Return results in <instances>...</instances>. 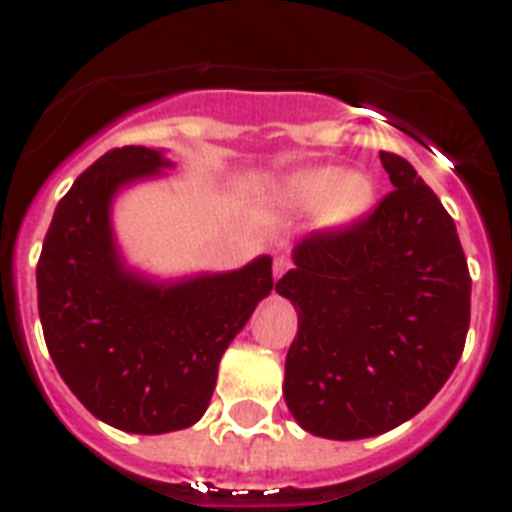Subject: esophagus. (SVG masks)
<instances>
[{
  "mask_svg": "<svg viewBox=\"0 0 512 512\" xmlns=\"http://www.w3.org/2000/svg\"><path fill=\"white\" fill-rule=\"evenodd\" d=\"M291 268V260H288V257H275L273 260V275H275V281H278V278H281L283 273H286V270Z\"/></svg>",
  "mask_w": 512,
  "mask_h": 512,
  "instance_id": "1",
  "label": "esophagus"
}]
</instances>
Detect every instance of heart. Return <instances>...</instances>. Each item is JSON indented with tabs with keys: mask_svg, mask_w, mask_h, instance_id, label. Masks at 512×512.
Wrapping results in <instances>:
<instances>
[{
	"mask_svg": "<svg viewBox=\"0 0 512 512\" xmlns=\"http://www.w3.org/2000/svg\"><path fill=\"white\" fill-rule=\"evenodd\" d=\"M275 195L291 206H319L324 226H342L353 221L371 198V182L355 172L337 167H309L288 172L275 182Z\"/></svg>",
	"mask_w": 512,
	"mask_h": 512,
	"instance_id": "b5f03b06",
	"label": "heart"
}]
</instances>
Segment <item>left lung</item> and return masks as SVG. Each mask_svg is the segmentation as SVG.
Masks as SVG:
<instances>
[{
	"mask_svg": "<svg viewBox=\"0 0 512 512\" xmlns=\"http://www.w3.org/2000/svg\"><path fill=\"white\" fill-rule=\"evenodd\" d=\"M394 185L348 229L293 247L275 291L299 314L283 397L332 441L397 428L441 391L469 330L471 278L456 224L407 159L381 151Z\"/></svg>",
	"mask_w": 512,
	"mask_h": 512,
	"instance_id": "obj_1",
	"label": "left lung"
}]
</instances>
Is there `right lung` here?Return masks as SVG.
Here are the masks:
<instances>
[{"label": "right lung", "mask_w": 512, "mask_h": 512, "mask_svg": "<svg viewBox=\"0 0 512 512\" xmlns=\"http://www.w3.org/2000/svg\"><path fill=\"white\" fill-rule=\"evenodd\" d=\"M162 149L123 146L77 177L35 270L48 353L74 397L113 428L162 435L208 410L219 361L273 291V257L229 273L154 281L115 242V195L164 175Z\"/></svg>", "instance_id": "obj_1"}]
</instances>
